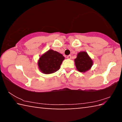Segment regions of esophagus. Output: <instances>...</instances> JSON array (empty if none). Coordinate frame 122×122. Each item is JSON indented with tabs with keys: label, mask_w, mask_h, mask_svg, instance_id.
Returning a JSON list of instances; mask_svg holds the SVG:
<instances>
[{
	"label": "esophagus",
	"mask_w": 122,
	"mask_h": 122,
	"mask_svg": "<svg viewBox=\"0 0 122 122\" xmlns=\"http://www.w3.org/2000/svg\"><path fill=\"white\" fill-rule=\"evenodd\" d=\"M67 59H71V55H68V56H67Z\"/></svg>",
	"instance_id": "1"
}]
</instances>
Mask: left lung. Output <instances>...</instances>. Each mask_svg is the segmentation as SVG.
I'll return each instance as SVG.
<instances>
[{
    "mask_svg": "<svg viewBox=\"0 0 122 122\" xmlns=\"http://www.w3.org/2000/svg\"><path fill=\"white\" fill-rule=\"evenodd\" d=\"M75 63L78 71L83 73L90 69L92 61L86 51H81L78 53L75 59Z\"/></svg>",
    "mask_w": 122,
    "mask_h": 122,
    "instance_id": "8db88e82",
    "label": "left lung"
}]
</instances>
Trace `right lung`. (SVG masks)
I'll use <instances>...</instances> for the list:
<instances>
[{
  "mask_svg": "<svg viewBox=\"0 0 122 122\" xmlns=\"http://www.w3.org/2000/svg\"><path fill=\"white\" fill-rule=\"evenodd\" d=\"M64 59L65 57L61 54L51 49L40 57L39 68L45 74L55 73L60 69Z\"/></svg>",
  "mask_w": 122,
  "mask_h": 122,
  "instance_id": "add662e5",
  "label": "right lung"
}]
</instances>
